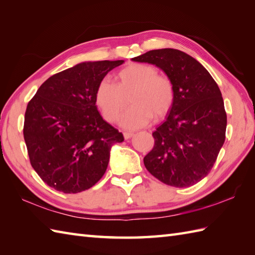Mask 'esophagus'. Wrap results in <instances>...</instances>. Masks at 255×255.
<instances>
[{
	"instance_id": "esophagus-1",
	"label": "esophagus",
	"mask_w": 255,
	"mask_h": 255,
	"mask_svg": "<svg viewBox=\"0 0 255 255\" xmlns=\"http://www.w3.org/2000/svg\"><path fill=\"white\" fill-rule=\"evenodd\" d=\"M133 132H124V138L125 139H130L131 137H133Z\"/></svg>"
}]
</instances>
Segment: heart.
Segmentation results:
<instances>
[{
	"label": "heart",
	"mask_w": 255,
	"mask_h": 255,
	"mask_svg": "<svg viewBox=\"0 0 255 255\" xmlns=\"http://www.w3.org/2000/svg\"><path fill=\"white\" fill-rule=\"evenodd\" d=\"M117 83L103 79L95 90V104L107 122L117 121L126 104L119 124L126 129H137L147 125L151 118H163L174 103V86L165 75L158 74L154 67L144 63H129L116 73Z\"/></svg>",
	"instance_id": "obj_1"
}]
</instances>
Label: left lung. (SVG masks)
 I'll return each mask as SVG.
<instances>
[{"label":"left lung","mask_w":255,"mask_h":255,"mask_svg":"<svg viewBox=\"0 0 255 255\" xmlns=\"http://www.w3.org/2000/svg\"><path fill=\"white\" fill-rule=\"evenodd\" d=\"M131 60L161 69L175 93L165 121L152 132L154 147L143 158L144 166L167 185L192 186L210 172L225 142L227 114L218 85L181 50H150Z\"/></svg>","instance_id":"1"}]
</instances>
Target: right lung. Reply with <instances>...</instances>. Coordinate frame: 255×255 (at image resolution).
I'll use <instances>...</instances> for the list:
<instances>
[{
	"instance_id": "obj_1",
	"label": "right lung",
	"mask_w": 255,
	"mask_h": 255,
	"mask_svg": "<svg viewBox=\"0 0 255 255\" xmlns=\"http://www.w3.org/2000/svg\"><path fill=\"white\" fill-rule=\"evenodd\" d=\"M124 60L85 61L53 74L25 113L30 164L47 185L75 194L91 188L107 169L111 149L124 136L97 111L95 90Z\"/></svg>"
}]
</instances>
